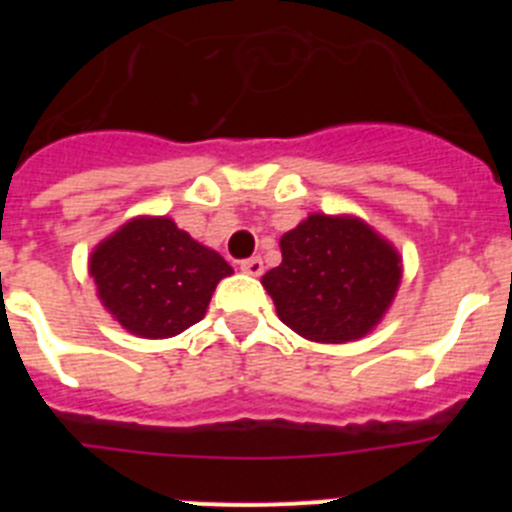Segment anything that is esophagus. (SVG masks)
<instances>
[{"instance_id": "1", "label": "esophagus", "mask_w": 512, "mask_h": 512, "mask_svg": "<svg viewBox=\"0 0 512 512\" xmlns=\"http://www.w3.org/2000/svg\"><path fill=\"white\" fill-rule=\"evenodd\" d=\"M241 269L251 277H259V274H264V261H261V256H251V259L241 261Z\"/></svg>"}]
</instances>
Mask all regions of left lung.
Returning <instances> with one entry per match:
<instances>
[{
	"instance_id": "obj_1",
	"label": "left lung",
	"mask_w": 512,
	"mask_h": 512,
	"mask_svg": "<svg viewBox=\"0 0 512 512\" xmlns=\"http://www.w3.org/2000/svg\"><path fill=\"white\" fill-rule=\"evenodd\" d=\"M282 264L261 284L284 325L320 343L366 336L400 284V256L356 217L310 215L282 235Z\"/></svg>"
}]
</instances>
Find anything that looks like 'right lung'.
Returning <instances> with one entry per match:
<instances>
[{"mask_svg": "<svg viewBox=\"0 0 512 512\" xmlns=\"http://www.w3.org/2000/svg\"><path fill=\"white\" fill-rule=\"evenodd\" d=\"M97 295L122 328L169 338L200 323L217 282L233 274L169 217H138L99 243L89 261Z\"/></svg>", "mask_w": 512, "mask_h": 512, "instance_id": "right-lung-1", "label": "right lung"}]
</instances>
